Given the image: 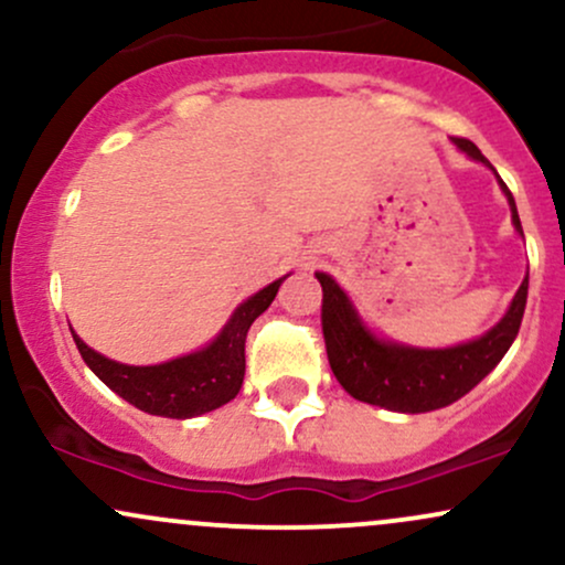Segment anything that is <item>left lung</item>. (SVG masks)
<instances>
[{
    "mask_svg": "<svg viewBox=\"0 0 565 565\" xmlns=\"http://www.w3.org/2000/svg\"><path fill=\"white\" fill-rule=\"evenodd\" d=\"M454 146L468 153L470 159L491 167L489 159L478 151L476 142L454 138ZM499 185H502L504 196L510 201L512 225L523 236L515 199H512L510 188L502 180H499ZM316 278H319L323 289L321 329L323 342H327L329 366H332L337 382L364 404L404 414L444 408L462 398L465 393H470L508 353L512 340L518 337V329H521L529 297L526 276L521 289L512 297L504 319L494 329H489L481 340L465 342V345L457 348L423 350L377 340L361 323L359 313L353 310L345 291L337 287L334 278L327 274H316Z\"/></svg>",
    "mask_w": 565,
    "mask_h": 565,
    "instance_id": "obj_1",
    "label": "left lung"
}]
</instances>
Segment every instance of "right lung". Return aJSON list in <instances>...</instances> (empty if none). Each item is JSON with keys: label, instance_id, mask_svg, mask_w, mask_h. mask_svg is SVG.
Returning <instances> with one entry per match:
<instances>
[{"label": "right lung", "instance_id": "obj_1", "mask_svg": "<svg viewBox=\"0 0 565 565\" xmlns=\"http://www.w3.org/2000/svg\"><path fill=\"white\" fill-rule=\"evenodd\" d=\"M287 278V276H284ZM284 278L252 295L249 300L236 308L225 329L204 350L183 355V359L167 361L157 366H127L116 364L106 355L87 348L74 332V342L79 348L84 364L106 382L116 395L138 406L140 412L157 414V417L188 419L212 412L228 404L242 391L244 382V342L246 332L260 313L274 302Z\"/></svg>", "mask_w": 565, "mask_h": 565}]
</instances>
